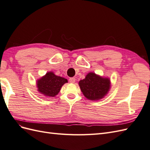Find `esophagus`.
<instances>
[{
    "instance_id": "34e87169",
    "label": "esophagus",
    "mask_w": 150,
    "mask_h": 150,
    "mask_svg": "<svg viewBox=\"0 0 150 150\" xmlns=\"http://www.w3.org/2000/svg\"><path fill=\"white\" fill-rule=\"evenodd\" d=\"M75 81H76L75 78H69V82L70 83H75Z\"/></svg>"
}]
</instances>
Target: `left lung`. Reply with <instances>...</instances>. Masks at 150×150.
Wrapping results in <instances>:
<instances>
[{"mask_svg":"<svg viewBox=\"0 0 150 150\" xmlns=\"http://www.w3.org/2000/svg\"><path fill=\"white\" fill-rule=\"evenodd\" d=\"M79 85L84 96L89 100L96 101L102 99L110 89V79L89 72L86 78L79 81Z\"/></svg>","mask_w":150,"mask_h":150,"instance_id":"8db88e82","label":"left lung"}]
</instances>
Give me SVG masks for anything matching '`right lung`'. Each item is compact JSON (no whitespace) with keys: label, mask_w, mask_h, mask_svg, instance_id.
<instances>
[{"label":"right lung","mask_w":150,"mask_h":150,"mask_svg":"<svg viewBox=\"0 0 150 150\" xmlns=\"http://www.w3.org/2000/svg\"><path fill=\"white\" fill-rule=\"evenodd\" d=\"M66 83H67L66 79L55 75L52 72H48L46 75L38 80V90L44 96L54 97L60 91L62 86Z\"/></svg>","instance_id":"right-lung-1"}]
</instances>
